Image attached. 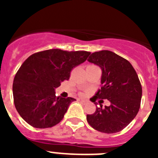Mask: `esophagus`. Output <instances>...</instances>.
Returning <instances> with one entry per match:
<instances>
[{
  "label": "esophagus",
  "instance_id": "obj_1",
  "mask_svg": "<svg viewBox=\"0 0 158 158\" xmlns=\"http://www.w3.org/2000/svg\"><path fill=\"white\" fill-rule=\"evenodd\" d=\"M78 101H80L81 103H82V104H86V100H84V99H78Z\"/></svg>",
  "mask_w": 158,
  "mask_h": 158
}]
</instances>
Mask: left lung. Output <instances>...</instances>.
Segmentation results:
<instances>
[{
    "instance_id": "8db88e82",
    "label": "left lung",
    "mask_w": 158,
    "mask_h": 158,
    "mask_svg": "<svg viewBox=\"0 0 158 158\" xmlns=\"http://www.w3.org/2000/svg\"><path fill=\"white\" fill-rule=\"evenodd\" d=\"M100 67L101 88L93 102L98 100L100 107L87 115L89 124L96 131L107 134L122 131L136 116L140 108L142 89L136 71L127 60L109 51L94 52L88 59ZM104 98L109 100V106H102Z\"/></svg>"
}]
</instances>
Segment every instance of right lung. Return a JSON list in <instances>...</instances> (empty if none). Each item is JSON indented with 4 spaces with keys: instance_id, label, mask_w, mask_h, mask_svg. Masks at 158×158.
Returning <instances> with one entry per match:
<instances>
[{
    "instance_id": "add662e5",
    "label": "right lung",
    "mask_w": 158,
    "mask_h": 158,
    "mask_svg": "<svg viewBox=\"0 0 158 158\" xmlns=\"http://www.w3.org/2000/svg\"><path fill=\"white\" fill-rule=\"evenodd\" d=\"M90 52L51 49L33 54L16 73L12 85L14 104L24 121L35 128L61 122L74 98L55 96V89L69 80L73 67L85 62Z\"/></svg>"
}]
</instances>
